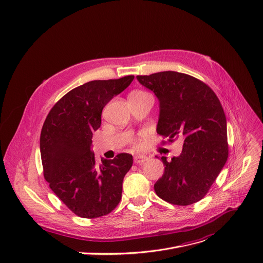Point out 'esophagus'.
I'll return each mask as SVG.
<instances>
[{
	"instance_id": "1",
	"label": "esophagus",
	"mask_w": 263,
	"mask_h": 263,
	"mask_svg": "<svg viewBox=\"0 0 263 263\" xmlns=\"http://www.w3.org/2000/svg\"><path fill=\"white\" fill-rule=\"evenodd\" d=\"M146 161H148V157H146V156H143V155L134 156V163L135 164H143Z\"/></svg>"
}]
</instances>
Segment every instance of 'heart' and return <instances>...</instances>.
Instances as JSON below:
<instances>
[{"label":"heart","instance_id":"obj_1","mask_svg":"<svg viewBox=\"0 0 263 263\" xmlns=\"http://www.w3.org/2000/svg\"><path fill=\"white\" fill-rule=\"evenodd\" d=\"M144 93H146V92H144V91H142V90H134V91H132V92L130 93V96H129V97H133V96H140V95H144Z\"/></svg>","mask_w":263,"mask_h":263}]
</instances>
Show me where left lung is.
I'll return each mask as SVG.
<instances>
[{"label": "left lung", "mask_w": 263, "mask_h": 263, "mask_svg": "<svg viewBox=\"0 0 263 263\" xmlns=\"http://www.w3.org/2000/svg\"><path fill=\"white\" fill-rule=\"evenodd\" d=\"M136 79L160 101L158 134L171 143L183 139L180 156L170 162L161 158L165 170L155 184L157 195L173 204L195 203L209 192L228 158L223 106L208 85L185 73L163 71Z\"/></svg>", "instance_id": "8db88e82"}]
</instances>
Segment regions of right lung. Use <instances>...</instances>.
Here are the masks:
<instances>
[{
    "instance_id": "1",
    "label": "right lung",
    "mask_w": 263,
    "mask_h": 263,
    "mask_svg": "<svg viewBox=\"0 0 263 263\" xmlns=\"http://www.w3.org/2000/svg\"><path fill=\"white\" fill-rule=\"evenodd\" d=\"M133 79L96 80L78 86L54 104L44 122L40 155L45 179L54 194L80 217L106 215L121 199L132 156L119 154L98 165L90 146L92 132L101 126L103 107Z\"/></svg>"
}]
</instances>
